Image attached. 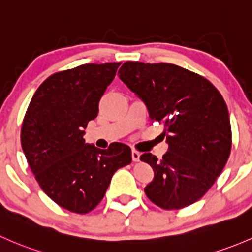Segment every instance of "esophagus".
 Masks as SVG:
<instances>
[{"mask_svg":"<svg viewBox=\"0 0 252 252\" xmlns=\"http://www.w3.org/2000/svg\"><path fill=\"white\" fill-rule=\"evenodd\" d=\"M140 156H141V153L137 152V151H135V150L131 151V158H133L134 161H139L140 160Z\"/></svg>","mask_w":252,"mask_h":252,"instance_id":"esophagus-1","label":"esophagus"}]
</instances>
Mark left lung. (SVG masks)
I'll use <instances>...</instances> for the list:
<instances>
[{"label":"left lung","mask_w":252,"mask_h":252,"mask_svg":"<svg viewBox=\"0 0 252 252\" xmlns=\"http://www.w3.org/2000/svg\"><path fill=\"white\" fill-rule=\"evenodd\" d=\"M119 78L163 122L168 151L160 160L144 153L155 171L145 187L148 199L165 210L195 203L215 184L232 147L228 108L206 78L173 63L126 62Z\"/></svg>","instance_id":"8db88e82"}]
</instances>
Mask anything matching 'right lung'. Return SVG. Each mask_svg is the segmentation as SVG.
Returning a JSON list of instances; mask_svg holds the SVG:
<instances>
[{
  "label": "right lung",
  "instance_id": "1",
  "mask_svg": "<svg viewBox=\"0 0 252 252\" xmlns=\"http://www.w3.org/2000/svg\"><path fill=\"white\" fill-rule=\"evenodd\" d=\"M121 63H86L57 72L38 87L23 121L21 147L43 192L62 208L87 214L104 198L116 170L131 163V150L86 144L84 129Z\"/></svg>",
  "mask_w": 252,
  "mask_h": 252
}]
</instances>
